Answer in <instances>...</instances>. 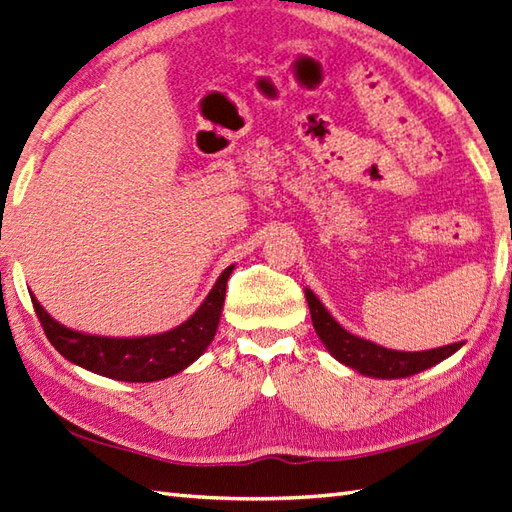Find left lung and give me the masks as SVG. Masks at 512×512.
<instances>
[{
  "instance_id": "left-lung-1",
  "label": "left lung",
  "mask_w": 512,
  "mask_h": 512,
  "mask_svg": "<svg viewBox=\"0 0 512 512\" xmlns=\"http://www.w3.org/2000/svg\"><path fill=\"white\" fill-rule=\"evenodd\" d=\"M306 302L310 308V319L317 330L319 339L326 350L337 362L357 370L366 377L377 379H402L422 373V370L444 362L446 357L457 353L462 342L439 346L430 350H419V353H402V350H390L379 344L368 342V339L348 333L344 326L335 322V317L328 313L324 304L319 302L313 290L306 288Z\"/></svg>"
}]
</instances>
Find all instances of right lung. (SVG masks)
I'll use <instances>...</instances> for the list:
<instances>
[{"instance_id":"right-lung-1","label":"right lung","mask_w":512,"mask_h":512,"mask_svg":"<svg viewBox=\"0 0 512 512\" xmlns=\"http://www.w3.org/2000/svg\"><path fill=\"white\" fill-rule=\"evenodd\" d=\"M235 266H228L215 282L213 290L184 324L159 335L146 337H99L66 328L50 317L44 306L30 295L39 322L44 326L48 342L68 362L82 366L90 373L117 382H157L184 368L204 355L217 333L219 315L224 308L226 282Z\"/></svg>"}]
</instances>
